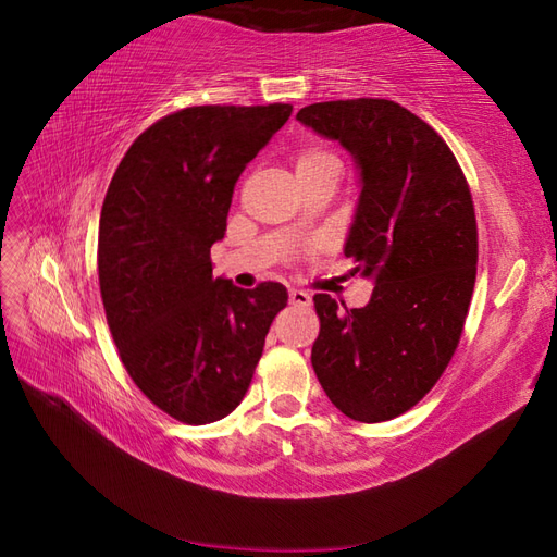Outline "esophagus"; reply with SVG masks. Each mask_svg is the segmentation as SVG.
<instances>
[{
  "label": "esophagus",
  "instance_id": "34e87169",
  "mask_svg": "<svg viewBox=\"0 0 557 557\" xmlns=\"http://www.w3.org/2000/svg\"><path fill=\"white\" fill-rule=\"evenodd\" d=\"M289 304H292V306L306 308V306L313 304V299H310V296H308L306 292H301V289H292V292H289Z\"/></svg>",
  "mask_w": 557,
  "mask_h": 557
}]
</instances>
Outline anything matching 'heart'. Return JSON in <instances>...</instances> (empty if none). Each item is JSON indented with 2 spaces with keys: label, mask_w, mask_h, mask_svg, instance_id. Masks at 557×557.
I'll return each instance as SVG.
<instances>
[{
  "label": "heart",
  "mask_w": 557,
  "mask_h": 557,
  "mask_svg": "<svg viewBox=\"0 0 557 557\" xmlns=\"http://www.w3.org/2000/svg\"><path fill=\"white\" fill-rule=\"evenodd\" d=\"M304 168H339V159L325 147H306L296 157V171Z\"/></svg>",
  "instance_id": "heart-1"
}]
</instances>
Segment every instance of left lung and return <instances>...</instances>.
I'll return each mask as SVG.
<instances>
[{
    "label": "left lung",
    "mask_w": 557,
    "mask_h": 557,
    "mask_svg": "<svg viewBox=\"0 0 557 557\" xmlns=\"http://www.w3.org/2000/svg\"><path fill=\"white\" fill-rule=\"evenodd\" d=\"M296 121L337 139L360 168L344 253L374 282L363 308L313 296L310 363L344 416L394 420L442 377L468 318L476 277L468 180L434 127L396 101L310 103Z\"/></svg>",
    "instance_id": "left-lung-1"
}]
</instances>
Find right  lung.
<instances>
[{
    "instance_id": "obj_1",
    "label": "right lung",
    "mask_w": 557,
    "mask_h": 557,
    "mask_svg": "<svg viewBox=\"0 0 557 557\" xmlns=\"http://www.w3.org/2000/svg\"><path fill=\"white\" fill-rule=\"evenodd\" d=\"M289 103L189 107L141 133L99 218V289L123 366L153 406L187 424L223 420L247 394L280 282L213 277L242 171L289 121Z\"/></svg>"
}]
</instances>
